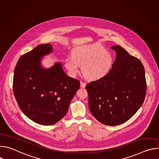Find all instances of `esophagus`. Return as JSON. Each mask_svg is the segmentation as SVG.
<instances>
[{
    "label": "esophagus",
    "mask_w": 159,
    "mask_h": 159,
    "mask_svg": "<svg viewBox=\"0 0 159 159\" xmlns=\"http://www.w3.org/2000/svg\"><path fill=\"white\" fill-rule=\"evenodd\" d=\"M85 85H86V84H85V82H80V87H81L82 88H84V87H85Z\"/></svg>",
    "instance_id": "esophagus-1"
}]
</instances>
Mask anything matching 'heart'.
<instances>
[{
  "instance_id": "b5f03b06",
  "label": "heart",
  "mask_w": 159,
  "mask_h": 159,
  "mask_svg": "<svg viewBox=\"0 0 159 159\" xmlns=\"http://www.w3.org/2000/svg\"><path fill=\"white\" fill-rule=\"evenodd\" d=\"M113 64L112 53L104 49L99 44L79 47L67 58L65 65L71 75H76L82 66L83 74L89 80H96L105 77L111 70Z\"/></svg>"
}]
</instances>
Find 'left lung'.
<instances>
[{
	"mask_svg": "<svg viewBox=\"0 0 159 159\" xmlns=\"http://www.w3.org/2000/svg\"><path fill=\"white\" fill-rule=\"evenodd\" d=\"M116 53L110 72L86 85L89 107L100 123L116 126L129 120L143 103L147 82L141 61L120 46L111 47Z\"/></svg>",
	"mask_w": 159,
	"mask_h": 159,
	"instance_id": "1",
	"label": "left lung"
}]
</instances>
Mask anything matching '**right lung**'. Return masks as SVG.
<instances>
[{
	"instance_id": "add662e5",
	"label": "right lung",
	"mask_w": 159,
	"mask_h": 159,
	"mask_svg": "<svg viewBox=\"0 0 159 159\" xmlns=\"http://www.w3.org/2000/svg\"><path fill=\"white\" fill-rule=\"evenodd\" d=\"M52 51L50 43L39 44L19 59L13 79V92L24 114L36 123L52 125L61 120L80 88V81L68 76L61 64L44 69L41 58Z\"/></svg>"
}]
</instances>
